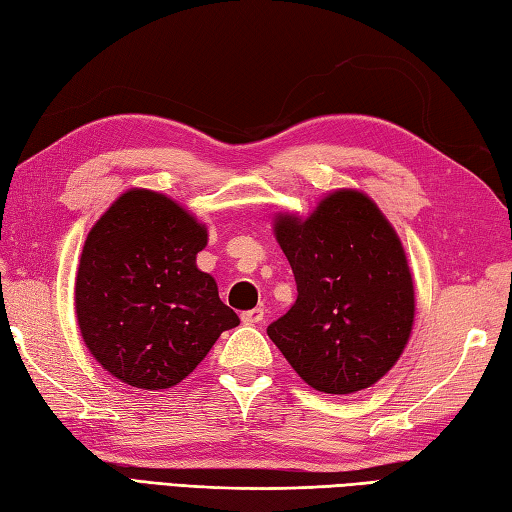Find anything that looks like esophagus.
Segmentation results:
<instances>
[{"label":"esophagus","instance_id":"34e87169","mask_svg":"<svg viewBox=\"0 0 512 512\" xmlns=\"http://www.w3.org/2000/svg\"><path fill=\"white\" fill-rule=\"evenodd\" d=\"M263 318H265V311L260 309V307L249 309V311H245V314L241 316V320L245 322V325H258V322H263Z\"/></svg>","mask_w":512,"mask_h":512}]
</instances>
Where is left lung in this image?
I'll use <instances>...</instances> for the list:
<instances>
[{
  "label": "left lung",
  "mask_w": 512,
  "mask_h": 512,
  "mask_svg": "<svg viewBox=\"0 0 512 512\" xmlns=\"http://www.w3.org/2000/svg\"><path fill=\"white\" fill-rule=\"evenodd\" d=\"M274 236L298 298L267 336L309 387L349 395L400 360L415 320L404 245L371 196L340 187L309 216L278 212Z\"/></svg>",
  "instance_id": "8db88e82"
}]
</instances>
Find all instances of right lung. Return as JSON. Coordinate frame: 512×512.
<instances>
[{
	"mask_svg": "<svg viewBox=\"0 0 512 512\" xmlns=\"http://www.w3.org/2000/svg\"><path fill=\"white\" fill-rule=\"evenodd\" d=\"M207 225L174 198L132 187L92 225L75 278V314L90 356L143 391L185 380L238 316L196 267Z\"/></svg>",
	"mask_w": 512,
	"mask_h": 512,
	"instance_id": "1",
	"label": "right lung"
}]
</instances>
